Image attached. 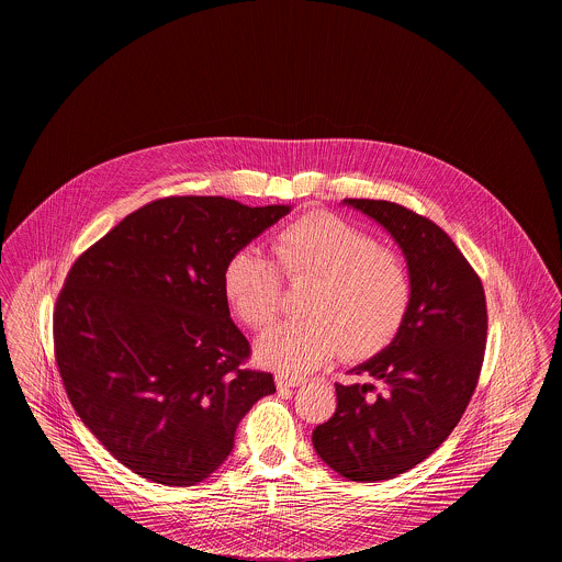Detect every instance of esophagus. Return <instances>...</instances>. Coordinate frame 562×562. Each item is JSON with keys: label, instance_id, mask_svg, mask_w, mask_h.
<instances>
[{"label": "esophagus", "instance_id": "esophagus-1", "mask_svg": "<svg viewBox=\"0 0 562 562\" xmlns=\"http://www.w3.org/2000/svg\"><path fill=\"white\" fill-rule=\"evenodd\" d=\"M274 383L279 389H290V386H302V384H306V379L304 376H294V374H283V372H279L277 376H274Z\"/></svg>", "mask_w": 562, "mask_h": 562}]
</instances>
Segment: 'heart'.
<instances>
[{
    "instance_id": "1",
    "label": "heart",
    "mask_w": 562,
    "mask_h": 562,
    "mask_svg": "<svg viewBox=\"0 0 562 562\" xmlns=\"http://www.w3.org/2000/svg\"><path fill=\"white\" fill-rule=\"evenodd\" d=\"M274 260L238 249L224 267V292L238 317L262 329L283 306V277L313 283L304 295L306 319L270 327L256 345L258 359L285 372H313L342 351L368 359L402 331L413 306L414 281L406 258L381 247L345 217L311 211L277 231Z\"/></svg>"
}]
</instances>
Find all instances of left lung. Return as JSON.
<instances>
[{
    "label": "left lung",
    "instance_id": "left-lung-1",
    "mask_svg": "<svg viewBox=\"0 0 562 562\" xmlns=\"http://www.w3.org/2000/svg\"><path fill=\"white\" fill-rule=\"evenodd\" d=\"M345 203L391 233L414 281L397 338L351 370L370 383H336V413L313 431L334 472L376 482L413 470L452 434L480 379L488 315L477 272L438 224L389 201Z\"/></svg>",
    "mask_w": 562,
    "mask_h": 562
}]
</instances>
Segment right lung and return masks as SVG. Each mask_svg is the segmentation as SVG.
I'll use <instances>...</instances> for the list:
<instances>
[{"instance_id":"obj_1","label":"right lung","mask_w":562,"mask_h":562,"mask_svg":"<svg viewBox=\"0 0 562 562\" xmlns=\"http://www.w3.org/2000/svg\"><path fill=\"white\" fill-rule=\"evenodd\" d=\"M290 213L224 196L151 201L69 268L57 295L55 359L76 414L124 468L192 486L235 446L238 423L274 393L245 368L224 267Z\"/></svg>"}]
</instances>
